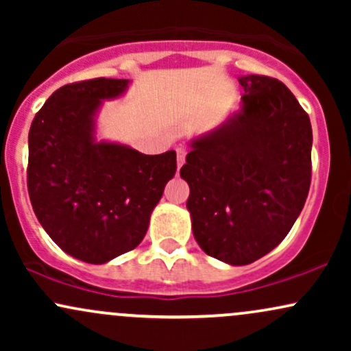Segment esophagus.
<instances>
[{
  "instance_id": "1",
  "label": "esophagus",
  "mask_w": 351,
  "mask_h": 351,
  "mask_svg": "<svg viewBox=\"0 0 351 351\" xmlns=\"http://www.w3.org/2000/svg\"><path fill=\"white\" fill-rule=\"evenodd\" d=\"M188 150L184 147H178L176 148V162H178V167L184 163V158H186Z\"/></svg>"
}]
</instances>
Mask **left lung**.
<instances>
[{
    "instance_id": "obj_1",
    "label": "left lung",
    "mask_w": 351,
    "mask_h": 351,
    "mask_svg": "<svg viewBox=\"0 0 351 351\" xmlns=\"http://www.w3.org/2000/svg\"><path fill=\"white\" fill-rule=\"evenodd\" d=\"M243 108L193 140L181 178L193 234L208 256L232 265L261 259L299 217L312 180V125L280 80L237 77Z\"/></svg>"
}]
</instances>
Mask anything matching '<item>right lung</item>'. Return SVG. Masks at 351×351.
I'll use <instances>...</instances> for the list:
<instances>
[{"mask_svg": "<svg viewBox=\"0 0 351 351\" xmlns=\"http://www.w3.org/2000/svg\"><path fill=\"white\" fill-rule=\"evenodd\" d=\"M127 79H88L62 86L29 128L27 193L41 226L75 259L106 264L142 243L153 208L176 171L175 150L143 155L97 143L94 115Z\"/></svg>", "mask_w": 351, "mask_h": 351, "instance_id": "add662e5", "label": "right lung"}]
</instances>
